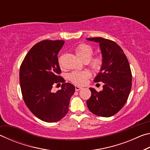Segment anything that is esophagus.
Here are the masks:
<instances>
[{"label": "esophagus", "mask_w": 150, "mask_h": 150, "mask_svg": "<svg viewBox=\"0 0 150 150\" xmlns=\"http://www.w3.org/2000/svg\"><path fill=\"white\" fill-rule=\"evenodd\" d=\"M75 91H79V90H81V88H82V87H79V86H77V85L75 86Z\"/></svg>", "instance_id": "obj_1"}]
</instances>
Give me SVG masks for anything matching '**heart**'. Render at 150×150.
Listing matches in <instances>:
<instances>
[{
	"label": "heart",
	"instance_id": "heart-1",
	"mask_svg": "<svg viewBox=\"0 0 150 150\" xmlns=\"http://www.w3.org/2000/svg\"><path fill=\"white\" fill-rule=\"evenodd\" d=\"M75 53L81 59L87 62L91 69L96 72L99 71L103 65V57L101 55H95L91 57L93 54V47L88 44L81 43L75 47ZM59 64L62 66V57L59 58ZM91 73L88 70L74 71L68 75V79L76 85H83L87 83Z\"/></svg>",
	"mask_w": 150,
	"mask_h": 150
}]
</instances>
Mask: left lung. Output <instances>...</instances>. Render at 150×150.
<instances>
[{"instance_id": "8db88e82", "label": "left lung", "mask_w": 150, "mask_h": 150, "mask_svg": "<svg viewBox=\"0 0 150 150\" xmlns=\"http://www.w3.org/2000/svg\"><path fill=\"white\" fill-rule=\"evenodd\" d=\"M98 42L104 62L95 82H103V89L97 92L90 88L91 96L87 105L91 112L102 117H110L125 105L132 88V72L123 50L115 42L101 37L89 38Z\"/></svg>"}]
</instances>
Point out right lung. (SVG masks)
I'll list each match as a JSON object with an SVG mask.
<instances>
[{
	"instance_id": "add662e5",
	"label": "right lung",
	"mask_w": 150,
	"mask_h": 150,
	"mask_svg": "<svg viewBox=\"0 0 150 150\" xmlns=\"http://www.w3.org/2000/svg\"><path fill=\"white\" fill-rule=\"evenodd\" d=\"M64 42L45 40L37 43L28 52L20 67L24 103L37 118L46 122H55L64 117L75 92V86L65 83L60 75L57 54ZM60 82L62 89L53 92L52 87Z\"/></svg>"
}]
</instances>
